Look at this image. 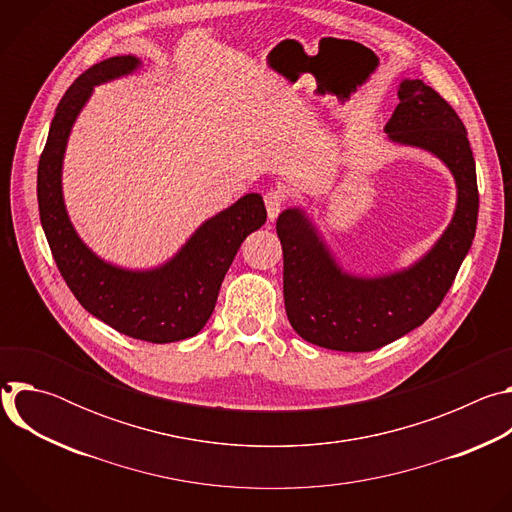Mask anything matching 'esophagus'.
<instances>
[{
  "instance_id": "34e87169",
  "label": "esophagus",
  "mask_w": 512,
  "mask_h": 512,
  "mask_svg": "<svg viewBox=\"0 0 512 512\" xmlns=\"http://www.w3.org/2000/svg\"><path fill=\"white\" fill-rule=\"evenodd\" d=\"M283 204H285V194H283L281 190H269V192L265 194V206H267L269 221H275L277 214H279L281 208H283Z\"/></svg>"
}]
</instances>
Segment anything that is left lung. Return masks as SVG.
<instances>
[{
    "label": "left lung",
    "instance_id": "obj_1",
    "mask_svg": "<svg viewBox=\"0 0 512 512\" xmlns=\"http://www.w3.org/2000/svg\"><path fill=\"white\" fill-rule=\"evenodd\" d=\"M397 97L387 139L446 164L456 182V210L423 257L373 277L346 271L304 208L277 216L287 320L322 348L371 352L421 326L446 298L476 235V164L462 119L419 79H403Z\"/></svg>",
    "mask_w": 512,
    "mask_h": 512
}]
</instances>
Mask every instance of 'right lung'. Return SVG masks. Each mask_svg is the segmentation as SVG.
Segmentation results:
<instances>
[{
    "instance_id": "1",
    "label": "right lung",
    "mask_w": 512,
    "mask_h": 512,
    "mask_svg": "<svg viewBox=\"0 0 512 512\" xmlns=\"http://www.w3.org/2000/svg\"><path fill=\"white\" fill-rule=\"evenodd\" d=\"M141 66L133 54L113 56L70 85L50 123L38 164L40 223L52 257L79 304L117 332L154 342H178L208 322L218 289L241 243L267 221L261 194L249 192L206 218L174 257L152 269H127L101 259L72 227L62 194L66 143L97 85Z\"/></svg>"
}]
</instances>
